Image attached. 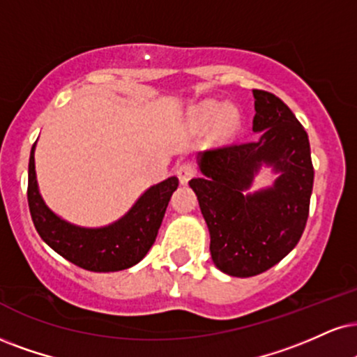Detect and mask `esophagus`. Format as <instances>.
Wrapping results in <instances>:
<instances>
[{
  "label": "esophagus",
  "mask_w": 357,
  "mask_h": 357,
  "mask_svg": "<svg viewBox=\"0 0 357 357\" xmlns=\"http://www.w3.org/2000/svg\"><path fill=\"white\" fill-rule=\"evenodd\" d=\"M193 175H195V167H193L190 162H183L177 167V177L182 185H187L188 180H190Z\"/></svg>",
  "instance_id": "esophagus-1"
}]
</instances>
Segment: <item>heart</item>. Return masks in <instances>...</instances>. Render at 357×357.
<instances>
[{
	"instance_id": "heart-1",
	"label": "heart",
	"mask_w": 357,
	"mask_h": 357,
	"mask_svg": "<svg viewBox=\"0 0 357 357\" xmlns=\"http://www.w3.org/2000/svg\"><path fill=\"white\" fill-rule=\"evenodd\" d=\"M192 119L197 126L205 127L215 121V129L220 137H230L240 124V116L233 105H223L218 100L208 99L192 109Z\"/></svg>"
}]
</instances>
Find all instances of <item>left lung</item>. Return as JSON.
Instances as JSON below:
<instances>
[{
  "label": "left lung",
  "mask_w": 357,
  "mask_h": 357,
  "mask_svg": "<svg viewBox=\"0 0 357 357\" xmlns=\"http://www.w3.org/2000/svg\"><path fill=\"white\" fill-rule=\"evenodd\" d=\"M258 139L200 152L202 177L192 178L220 271L238 278L280 263L300 241L310 213L313 162L306 130L291 109L266 91H253ZM261 166L277 174L271 188L250 192Z\"/></svg>",
  "instance_id": "obj_1"
}]
</instances>
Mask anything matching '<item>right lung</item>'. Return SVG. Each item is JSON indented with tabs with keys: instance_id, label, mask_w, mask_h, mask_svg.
I'll return each instance as SVG.
<instances>
[{
	"instance_id": "obj_1",
	"label": "right lung",
	"mask_w": 357,
	"mask_h": 357,
	"mask_svg": "<svg viewBox=\"0 0 357 357\" xmlns=\"http://www.w3.org/2000/svg\"><path fill=\"white\" fill-rule=\"evenodd\" d=\"M34 149L28 167V204L39 236L61 257L89 271H121L137 265L157 238L172 193L178 178L169 177L147 188L124 217L111 225L86 228L66 222L56 215L39 193Z\"/></svg>"
}]
</instances>
